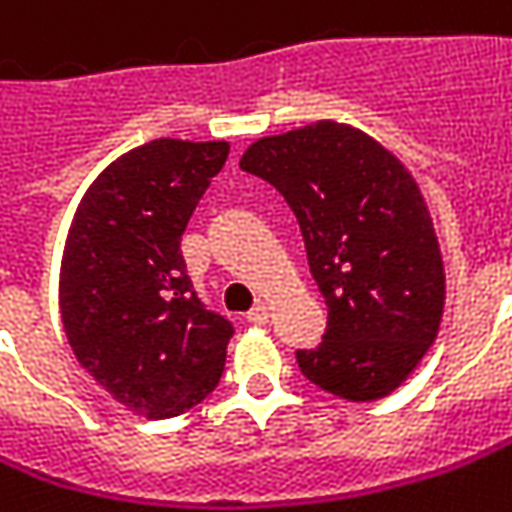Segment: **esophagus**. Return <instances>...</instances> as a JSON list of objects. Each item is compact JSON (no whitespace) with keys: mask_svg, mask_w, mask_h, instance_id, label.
Returning a JSON list of instances; mask_svg holds the SVG:
<instances>
[{"mask_svg":"<svg viewBox=\"0 0 512 512\" xmlns=\"http://www.w3.org/2000/svg\"><path fill=\"white\" fill-rule=\"evenodd\" d=\"M266 318H269V307H266V304H257V307H252V310L246 313V321L255 324V327L266 324Z\"/></svg>","mask_w":512,"mask_h":512,"instance_id":"1","label":"esophagus"}]
</instances>
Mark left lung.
<instances>
[{"mask_svg":"<svg viewBox=\"0 0 512 512\" xmlns=\"http://www.w3.org/2000/svg\"><path fill=\"white\" fill-rule=\"evenodd\" d=\"M240 167L292 208L327 330L298 368L321 391L368 403L391 394L432 347L443 260L417 182L365 133L318 121L255 141Z\"/></svg>","mask_w":512,"mask_h":512,"instance_id":"1","label":"left lung"}]
</instances>
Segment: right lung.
Masks as SVG:
<instances>
[{"mask_svg":"<svg viewBox=\"0 0 512 512\" xmlns=\"http://www.w3.org/2000/svg\"><path fill=\"white\" fill-rule=\"evenodd\" d=\"M226 141L156 138L106 167L80 199L60 269L77 362L141 417H176L220 382L234 327L196 295L182 234Z\"/></svg>","mask_w":512,"mask_h":512,"instance_id":"1","label":"right lung"}]
</instances>
